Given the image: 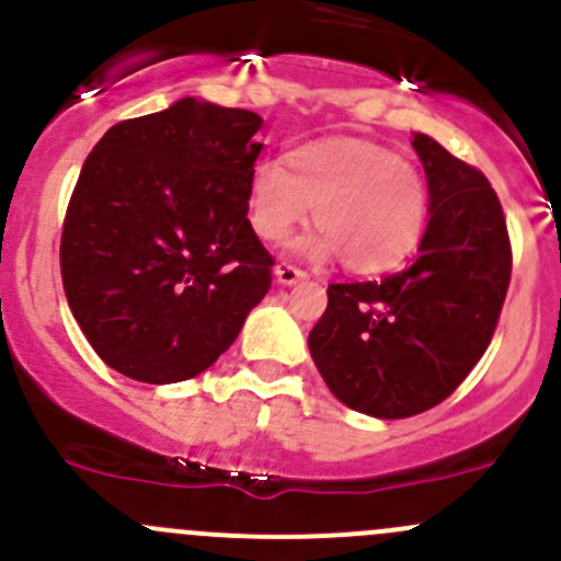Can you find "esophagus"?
Listing matches in <instances>:
<instances>
[{
    "label": "esophagus",
    "instance_id": "34e87169",
    "mask_svg": "<svg viewBox=\"0 0 561 561\" xmlns=\"http://www.w3.org/2000/svg\"><path fill=\"white\" fill-rule=\"evenodd\" d=\"M274 276H276V282H279V285H285V287H290V285H296V282L307 279V274H304L301 268H296V265H290V263H276Z\"/></svg>",
    "mask_w": 561,
    "mask_h": 561
}]
</instances>
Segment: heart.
I'll list each match as a JSON object with an SVG mask.
<instances>
[{"label":"heart","mask_w":561,"mask_h":561,"mask_svg":"<svg viewBox=\"0 0 561 561\" xmlns=\"http://www.w3.org/2000/svg\"><path fill=\"white\" fill-rule=\"evenodd\" d=\"M247 208L254 236L268 244H285L312 208L320 233L298 244L307 257H342L353 274H382L421 241L428 192L421 171L386 146L328 138L293 149L285 165L257 162Z\"/></svg>","instance_id":"b5f03b06"}]
</instances>
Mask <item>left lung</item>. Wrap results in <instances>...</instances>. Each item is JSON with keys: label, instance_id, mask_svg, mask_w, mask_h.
I'll use <instances>...</instances> for the list:
<instances>
[{"label": "left lung", "instance_id": "left-lung-1", "mask_svg": "<svg viewBox=\"0 0 561 561\" xmlns=\"http://www.w3.org/2000/svg\"><path fill=\"white\" fill-rule=\"evenodd\" d=\"M428 184L417 257L382 282L328 285L309 333L325 386L350 410L410 417L448 399L483 358L507 285L511 239L489 179L415 133Z\"/></svg>", "mask_w": 561, "mask_h": 561}]
</instances>
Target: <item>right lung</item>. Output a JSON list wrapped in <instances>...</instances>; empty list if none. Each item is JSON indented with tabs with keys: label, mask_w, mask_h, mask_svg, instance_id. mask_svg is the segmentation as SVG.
<instances>
[{
	"label": "right lung",
	"mask_w": 561,
	"mask_h": 561,
	"mask_svg": "<svg viewBox=\"0 0 561 561\" xmlns=\"http://www.w3.org/2000/svg\"><path fill=\"white\" fill-rule=\"evenodd\" d=\"M263 118L184 98L113 124L83 162L61 282L94 353L151 386L206 371L271 287L247 219Z\"/></svg>",
	"instance_id": "add662e5"
}]
</instances>
